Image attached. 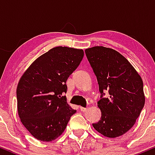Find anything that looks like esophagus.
I'll return each mask as SVG.
<instances>
[{"instance_id":"1","label":"esophagus","mask_w":155,"mask_h":155,"mask_svg":"<svg viewBox=\"0 0 155 155\" xmlns=\"http://www.w3.org/2000/svg\"><path fill=\"white\" fill-rule=\"evenodd\" d=\"M80 110H81V111L84 112V111H86L87 110V108H84V107H80Z\"/></svg>"}]
</instances>
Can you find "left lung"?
<instances>
[{
    "label": "left lung",
    "mask_w": 155,
    "mask_h": 155,
    "mask_svg": "<svg viewBox=\"0 0 155 155\" xmlns=\"http://www.w3.org/2000/svg\"><path fill=\"white\" fill-rule=\"evenodd\" d=\"M99 85L97 102L101 118L92 126L101 134L116 138L136 123L145 104L143 84L136 69L120 53L111 48L93 47L85 49ZM108 91V98H103Z\"/></svg>",
    "instance_id": "left-lung-1"
}]
</instances>
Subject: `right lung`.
<instances>
[{"label":"right lung","instance_id":"add662e5","mask_svg":"<svg viewBox=\"0 0 155 155\" xmlns=\"http://www.w3.org/2000/svg\"><path fill=\"white\" fill-rule=\"evenodd\" d=\"M83 57L82 49L54 47L37 58L20 78L17 88L18 114L36 139H56L76 113L62 95L67 92L68 78Z\"/></svg>","mask_w":155,"mask_h":155}]
</instances>
